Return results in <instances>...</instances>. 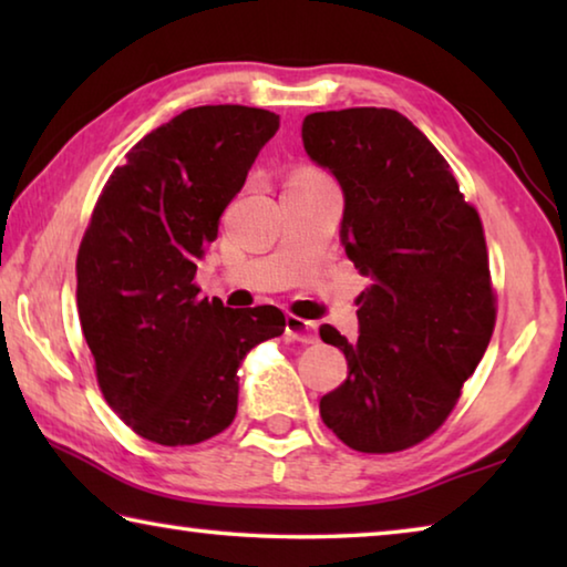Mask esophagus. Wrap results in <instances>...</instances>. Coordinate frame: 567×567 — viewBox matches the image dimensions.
Returning a JSON list of instances; mask_svg holds the SVG:
<instances>
[{"label":"esophagus","mask_w":567,"mask_h":567,"mask_svg":"<svg viewBox=\"0 0 567 567\" xmlns=\"http://www.w3.org/2000/svg\"><path fill=\"white\" fill-rule=\"evenodd\" d=\"M285 330H287V338L297 340V342L312 344L315 340H318V332H315V324L302 320V318H295V315H290V318L285 320Z\"/></svg>","instance_id":"34e87169"}]
</instances>
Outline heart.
<instances>
[{
  "instance_id": "b5f03b06",
  "label": "heart",
  "mask_w": 567,
  "mask_h": 567,
  "mask_svg": "<svg viewBox=\"0 0 567 567\" xmlns=\"http://www.w3.org/2000/svg\"><path fill=\"white\" fill-rule=\"evenodd\" d=\"M307 175H318V172H310V169H300V172H295L292 177H307Z\"/></svg>"
}]
</instances>
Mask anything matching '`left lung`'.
<instances>
[{"label": "left lung", "instance_id": "obj_1", "mask_svg": "<svg viewBox=\"0 0 567 567\" xmlns=\"http://www.w3.org/2000/svg\"><path fill=\"white\" fill-rule=\"evenodd\" d=\"M302 145L338 179L340 243L370 280L358 340L320 328L348 360V380L320 400V415L352 450L398 453L443 425L491 342L483 225L445 157L395 110L312 112Z\"/></svg>", "mask_w": 567, "mask_h": 567}]
</instances>
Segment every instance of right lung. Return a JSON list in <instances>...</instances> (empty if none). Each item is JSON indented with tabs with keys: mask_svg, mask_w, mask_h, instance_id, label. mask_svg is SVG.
Returning <instances> with one entry per match:
<instances>
[{
	"mask_svg": "<svg viewBox=\"0 0 567 567\" xmlns=\"http://www.w3.org/2000/svg\"><path fill=\"white\" fill-rule=\"evenodd\" d=\"M275 112L207 104L145 134L112 172L76 255V310L104 400L157 445H195L235 420L239 364L285 332L272 305L199 297L197 262Z\"/></svg>",
	"mask_w": 567,
	"mask_h": 567,
	"instance_id": "add662e5",
	"label": "right lung"
}]
</instances>
